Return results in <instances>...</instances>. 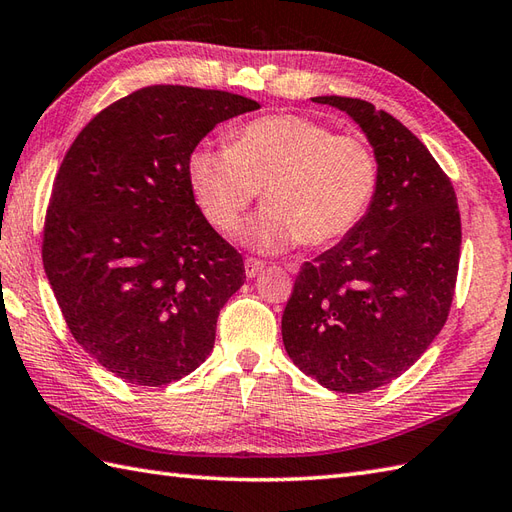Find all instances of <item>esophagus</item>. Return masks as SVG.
Listing matches in <instances>:
<instances>
[{"instance_id":"34e87169","label":"esophagus","mask_w":512,"mask_h":512,"mask_svg":"<svg viewBox=\"0 0 512 512\" xmlns=\"http://www.w3.org/2000/svg\"><path fill=\"white\" fill-rule=\"evenodd\" d=\"M244 268H246V277L248 279H253V277H257L261 270H264V261L261 259H257V257H246V261H244Z\"/></svg>"}]
</instances>
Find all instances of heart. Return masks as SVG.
<instances>
[{
    "instance_id": "b5f03b06",
    "label": "heart",
    "mask_w": 512,
    "mask_h": 512,
    "mask_svg": "<svg viewBox=\"0 0 512 512\" xmlns=\"http://www.w3.org/2000/svg\"><path fill=\"white\" fill-rule=\"evenodd\" d=\"M187 172L202 216L220 233H231L264 192L268 207L242 237L275 253L349 237L373 207L382 168L364 135L336 133L303 115H266L231 133L229 146L194 148Z\"/></svg>"
}]
</instances>
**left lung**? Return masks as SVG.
<instances>
[{"instance_id":"obj_1","label":"left lung","mask_w":512,"mask_h":512,"mask_svg":"<svg viewBox=\"0 0 512 512\" xmlns=\"http://www.w3.org/2000/svg\"><path fill=\"white\" fill-rule=\"evenodd\" d=\"M347 111L379 157V189L349 237L305 261L281 318L285 351L336 392L390 384L443 329L460 261L454 185L423 141L360 98L320 95Z\"/></svg>"}]
</instances>
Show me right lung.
I'll list each match as a JSON object with an SVG mask.
<instances>
[{
    "label": "right lung",
    "instance_id": "obj_1",
    "mask_svg": "<svg viewBox=\"0 0 512 512\" xmlns=\"http://www.w3.org/2000/svg\"><path fill=\"white\" fill-rule=\"evenodd\" d=\"M259 109L181 85L137 89L80 130L52 185L43 266L71 336L106 371L165 386L207 360L242 255L202 216L189 154L213 126Z\"/></svg>",
    "mask_w": 512,
    "mask_h": 512
}]
</instances>
